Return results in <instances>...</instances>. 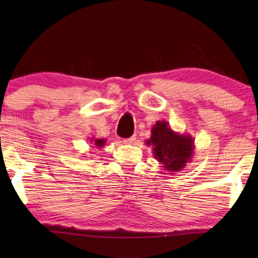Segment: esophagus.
<instances>
[{
    "label": "esophagus",
    "mask_w": 258,
    "mask_h": 258,
    "mask_svg": "<svg viewBox=\"0 0 258 258\" xmlns=\"http://www.w3.org/2000/svg\"><path fill=\"white\" fill-rule=\"evenodd\" d=\"M135 140H136V137L133 136V137H130V139L123 140L122 143H123V144H133L134 142H135Z\"/></svg>",
    "instance_id": "esophagus-1"
}]
</instances>
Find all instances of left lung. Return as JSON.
Returning <instances> with one entry per match:
<instances>
[{"label": "left lung", "mask_w": 258, "mask_h": 258, "mask_svg": "<svg viewBox=\"0 0 258 258\" xmlns=\"http://www.w3.org/2000/svg\"><path fill=\"white\" fill-rule=\"evenodd\" d=\"M153 148L154 156L170 172H178L191 161L195 143L189 134H179L171 129L167 121H157L151 128V136L146 141Z\"/></svg>", "instance_id": "1"}]
</instances>
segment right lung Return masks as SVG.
<instances>
[{
  "mask_svg": "<svg viewBox=\"0 0 258 258\" xmlns=\"http://www.w3.org/2000/svg\"><path fill=\"white\" fill-rule=\"evenodd\" d=\"M89 141H90V143H93L94 146H96L98 149L105 146V140L104 139H95V137H90Z\"/></svg>",
  "mask_w": 258,
  "mask_h": 258,
  "instance_id": "1",
  "label": "right lung"
}]
</instances>
